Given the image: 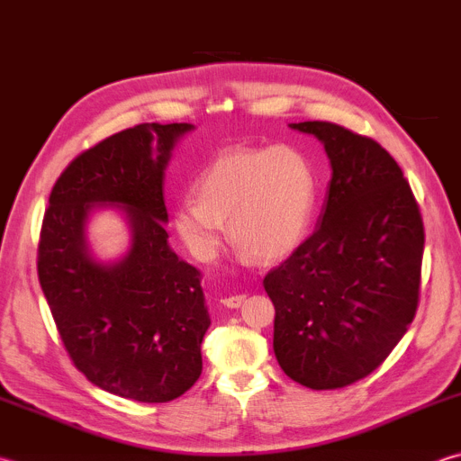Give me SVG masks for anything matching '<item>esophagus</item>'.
<instances>
[{
    "label": "esophagus",
    "mask_w": 461,
    "mask_h": 461,
    "mask_svg": "<svg viewBox=\"0 0 461 461\" xmlns=\"http://www.w3.org/2000/svg\"><path fill=\"white\" fill-rule=\"evenodd\" d=\"M243 300H246V295L240 294V295H230V297H223L221 303L225 305V308H240V305L243 303Z\"/></svg>",
    "instance_id": "esophagus-1"
}]
</instances>
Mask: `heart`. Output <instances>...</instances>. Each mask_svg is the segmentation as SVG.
Here are the masks:
<instances>
[{"instance_id":"b5f03b06","label":"heart","mask_w":461,"mask_h":461,"mask_svg":"<svg viewBox=\"0 0 461 461\" xmlns=\"http://www.w3.org/2000/svg\"><path fill=\"white\" fill-rule=\"evenodd\" d=\"M194 195L174 213L176 231L194 258L218 256L230 220L243 258L279 261L303 241L318 189L308 159L294 148H231L200 171Z\"/></svg>"}]
</instances>
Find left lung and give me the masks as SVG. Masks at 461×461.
<instances>
[{"label":"left lung","mask_w":461,"mask_h":461,"mask_svg":"<svg viewBox=\"0 0 461 461\" xmlns=\"http://www.w3.org/2000/svg\"><path fill=\"white\" fill-rule=\"evenodd\" d=\"M290 125L323 143L333 174L318 228L264 277L274 351L294 382L338 390L380 367L416 318L426 233L375 140L331 122Z\"/></svg>","instance_id":"left-lung-1"}]
</instances>
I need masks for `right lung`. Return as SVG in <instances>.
Segmentation results:
<instances>
[{"instance_id":"add662e5","label":"right lung","mask_w":461,"mask_h":461,"mask_svg":"<svg viewBox=\"0 0 461 461\" xmlns=\"http://www.w3.org/2000/svg\"><path fill=\"white\" fill-rule=\"evenodd\" d=\"M192 123H140L71 161L50 194L38 277L61 344L89 382L120 398L164 403L202 375L210 328L200 272L171 251L164 169ZM95 204H120L131 254L115 265L88 256L83 228Z\"/></svg>"}]
</instances>
